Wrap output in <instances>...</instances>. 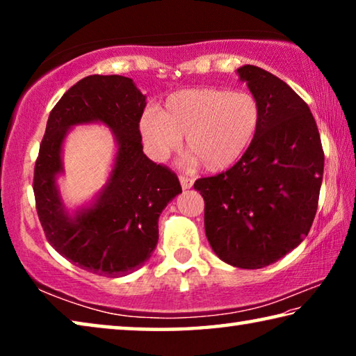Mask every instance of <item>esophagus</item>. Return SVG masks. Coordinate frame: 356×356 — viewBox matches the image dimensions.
<instances>
[{"mask_svg":"<svg viewBox=\"0 0 356 356\" xmlns=\"http://www.w3.org/2000/svg\"><path fill=\"white\" fill-rule=\"evenodd\" d=\"M179 180H180V185H182V188H184V190H190L191 186H193V179H190V177L180 176V177H179Z\"/></svg>","mask_w":356,"mask_h":356,"instance_id":"esophagus-1","label":"esophagus"}]
</instances>
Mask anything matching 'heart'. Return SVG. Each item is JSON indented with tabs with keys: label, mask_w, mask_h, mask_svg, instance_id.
<instances>
[{
	"label": "heart",
	"mask_w": 356,
	"mask_h": 356,
	"mask_svg": "<svg viewBox=\"0 0 356 356\" xmlns=\"http://www.w3.org/2000/svg\"><path fill=\"white\" fill-rule=\"evenodd\" d=\"M262 108L254 94L220 88L182 89L163 108H149L140 120L144 150L155 161L165 160L185 135L188 161L207 171L236 165L254 141Z\"/></svg>",
	"instance_id": "b5f03b06"
}]
</instances>
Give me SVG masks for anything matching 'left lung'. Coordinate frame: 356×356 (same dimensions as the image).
Returning a JSON list of instances; mask_svg holds the SVG:
<instances>
[{
    "label": "left lung",
    "mask_w": 356,
    "mask_h": 356,
    "mask_svg": "<svg viewBox=\"0 0 356 356\" xmlns=\"http://www.w3.org/2000/svg\"><path fill=\"white\" fill-rule=\"evenodd\" d=\"M237 74L261 104V127L231 170L197 179L195 190L215 254L232 267L262 268L308 236L325 156L309 106L287 83L250 64Z\"/></svg>",
    "instance_id": "8db88e82"
}]
</instances>
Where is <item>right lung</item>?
I'll return each instance as SVG.
<instances>
[{
  "label": "right lung",
  "instance_id": "1",
  "mask_svg": "<svg viewBox=\"0 0 356 356\" xmlns=\"http://www.w3.org/2000/svg\"><path fill=\"white\" fill-rule=\"evenodd\" d=\"M146 95L131 78L91 75L53 108L34 168V196L47 240L86 272L110 278L134 273L152 256L159 218L180 188L168 168L143 152L140 119ZM112 130L117 152L106 185L89 203L69 209L58 191L65 138L78 124Z\"/></svg>",
  "mask_w": 356,
  "mask_h": 356
}]
</instances>
